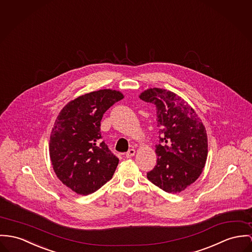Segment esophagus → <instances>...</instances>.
<instances>
[{
    "mask_svg": "<svg viewBox=\"0 0 252 252\" xmlns=\"http://www.w3.org/2000/svg\"><path fill=\"white\" fill-rule=\"evenodd\" d=\"M134 155H135V150L130 149V150L126 154V158H130V157H132Z\"/></svg>",
    "mask_w": 252,
    "mask_h": 252,
    "instance_id": "34e87169",
    "label": "esophagus"
}]
</instances>
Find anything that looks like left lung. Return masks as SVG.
Returning a JSON list of instances; mask_svg holds the SVG:
<instances>
[{"label":"left lung","instance_id":"obj_1","mask_svg":"<svg viewBox=\"0 0 252 252\" xmlns=\"http://www.w3.org/2000/svg\"><path fill=\"white\" fill-rule=\"evenodd\" d=\"M155 104L159 144L148 179L167 193H180L198 178L208 154L207 134L194 109L171 91L151 88L140 95Z\"/></svg>","mask_w":252,"mask_h":252}]
</instances>
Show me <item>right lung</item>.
<instances>
[{
    "label": "right lung",
    "instance_id": "right-lung-1",
    "mask_svg": "<svg viewBox=\"0 0 252 252\" xmlns=\"http://www.w3.org/2000/svg\"><path fill=\"white\" fill-rule=\"evenodd\" d=\"M124 98L103 89L71 100L60 111L50 138V157L58 179L77 194H92L109 181L119 159L100 134L105 111Z\"/></svg>",
    "mask_w": 252,
    "mask_h": 252
}]
</instances>
